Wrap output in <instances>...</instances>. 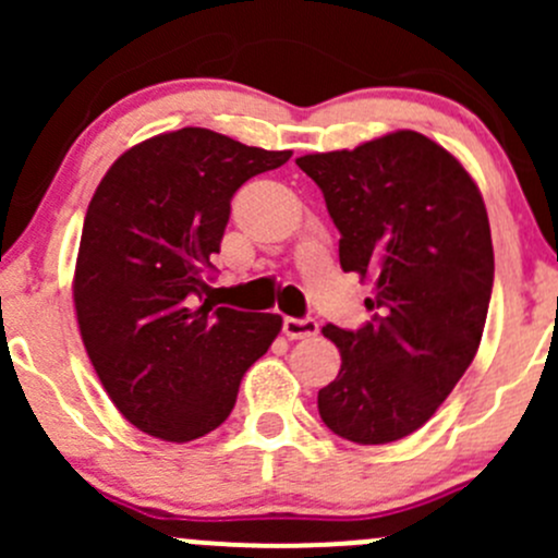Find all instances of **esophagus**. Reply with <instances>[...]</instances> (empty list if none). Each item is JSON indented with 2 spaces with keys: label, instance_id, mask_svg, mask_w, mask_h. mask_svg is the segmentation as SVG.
I'll return each instance as SVG.
<instances>
[{
  "label": "esophagus",
  "instance_id": "obj_1",
  "mask_svg": "<svg viewBox=\"0 0 558 558\" xmlns=\"http://www.w3.org/2000/svg\"><path fill=\"white\" fill-rule=\"evenodd\" d=\"M283 331L289 340H305V337L318 335V320L315 318H283Z\"/></svg>",
  "mask_w": 558,
  "mask_h": 558
}]
</instances>
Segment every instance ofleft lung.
<instances>
[{"instance_id":"1","label":"left lung","mask_w":558,"mask_h":558,"mask_svg":"<svg viewBox=\"0 0 558 558\" xmlns=\"http://www.w3.org/2000/svg\"><path fill=\"white\" fill-rule=\"evenodd\" d=\"M296 165L340 232V267L375 280L362 329H320L342 364L318 391V413L359 446L402 440L446 402L481 345L494 286L483 196L442 145L410 129Z\"/></svg>"}]
</instances>
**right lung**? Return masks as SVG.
<instances>
[{
  "instance_id": "obj_1",
  "label": "right lung",
  "mask_w": 558,
  "mask_h": 558,
  "mask_svg": "<svg viewBox=\"0 0 558 558\" xmlns=\"http://www.w3.org/2000/svg\"><path fill=\"white\" fill-rule=\"evenodd\" d=\"M289 159L185 126L118 156L94 191L72 283L77 326L112 404L150 437L189 442L218 429L283 326L202 294L232 196Z\"/></svg>"
}]
</instances>
